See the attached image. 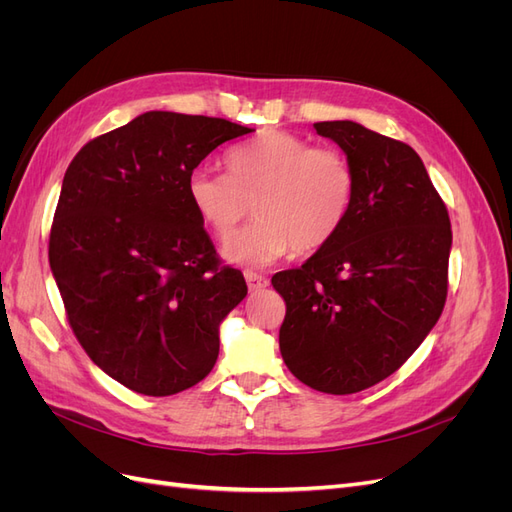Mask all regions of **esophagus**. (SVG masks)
I'll use <instances>...</instances> for the list:
<instances>
[{
	"label": "esophagus",
	"mask_w": 512,
	"mask_h": 512,
	"mask_svg": "<svg viewBox=\"0 0 512 512\" xmlns=\"http://www.w3.org/2000/svg\"><path fill=\"white\" fill-rule=\"evenodd\" d=\"M245 282H247V288H250V292H258V290L269 286L267 277H262V275L254 273V271H245Z\"/></svg>",
	"instance_id": "esophagus-1"
}]
</instances>
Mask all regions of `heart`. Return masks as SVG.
Returning a JSON list of instances; mask_svg holds the SVG:
<instances>
[{
  "mask_svg": "<svg viewBox=\"0 0 512 512\" xmlns=\"http://www.w3.org/2000/svg\"><path fill=\"white\" fill-rule=\"evenodd\" d=\"M226 166L228 175L196 168L188 196L215 237L229 235L255 205L259 220L222 245L232 265L267 267L290 250L314 254L342 232L354 209L359 179L352 160L297 134L262 132L232 149Z\"/></svg>",
  "mask_w": 512,
  "mask_h": 512,
  "instance_id": "1",
  "label": "heart"
}]
</instances>
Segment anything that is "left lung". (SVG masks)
Wrapping results in <instances>:
<instances>
[{"instance_id":"left-lung-1","label":"left lung","mask_w":512,"mask_h":512,"mask_svg":"<svg viewBox=\"0 0 512 512\" xmlns=\"http://www.w3.org/2000/svg\"><path fill=\"white\" fill-rule=\"evenodd\" d=\"M314 128L356 168L354 209L327 247L271 284L286 301V367L320 393L350 395L389 378L438 322L453 232L410 145L354 121Z\"/></svg>"}]
</instances>
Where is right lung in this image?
Instances as JSON below:
<instances>
[{
    "instance_id": "add662e5",
    "label": "right lung",
    "mask_w": 512,
    "mask_h": 512,
    "mask_svg": "<svg viewBox=\"0 0 512 512\" xmlns=\"http://www.w3.org/2000/svg\"><path fill=\"white\" fill-rule=\"evenodd\" d=\"M250 132L149 111L89 141L66 170L51 271L79 344L130 391L175 395L218 361L220 324L247 286L222 267L188 179L215 147Z\"/></svg>"
}]
</instances>
